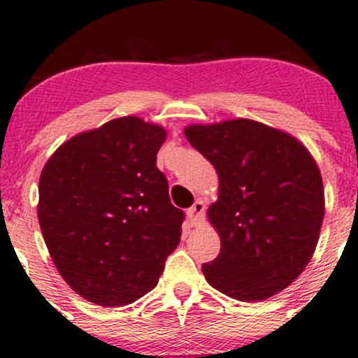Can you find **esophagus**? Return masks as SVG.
I'll return each mask as SVG.
<instances>
[{
  "label": "esophagus",
  "instance_id": "esophagus-1",
  "mask_svg": "<svg viewBox=\"0 0 358 358\" xmlns=\"http://www.w3.org/2000/svg\"><path fill=\"white\" fill-rule=\"evenodd\" d=\"M203 210H206V206H203L202 201L194 202V206L187 210V217H189L190 224L201 225L203 222Z\"/></svg>",
  "mask_w": 358,
  "mask_h": 358
}]
</instances>
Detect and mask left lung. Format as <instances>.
<instances>
[{
  "label": "left lung",
  "mask_w": 358,
  "mask_h": 358,
  "mask_svg": "<svg viewBox=\"0 0 358 358\" xmlns=\"http://www.w3.org/2000/svg\"><path fill=\"white\" fill-rule=\"evenodd\" d=\"M185 138L219 174L208 222L220 253L202 264L208 285L255 303L275 296L313 258L324 220V187L303 143L255 120L189 124Z\"/></svg>",
  "instance_id": "1"
}]
</instances>
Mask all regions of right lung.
Returning <instances> with one entry per match:
<instances>
[{"mask_svg":"<svg viewBox=\"0 0 358 358\" xmlns=\"http://www.w3.org/2000/svg\"><path fill=\"white\" fill-rule=\"evenodd\" d=\"M166 134L138 117L115 118L60 145L41 173L37 217L50 258L90 303H134L179 245L184 212L156 168Z\"/></svg>","mask_w":358,"mask_h":358,"instance_id":"right-lung-1","label":"right lung"}]
</instances>
